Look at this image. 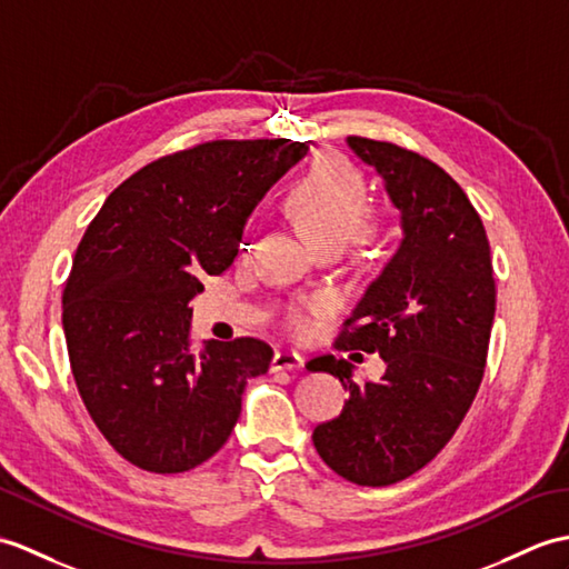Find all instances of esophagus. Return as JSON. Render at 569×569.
Returning <instances> with one entry per match:
<instances>
[{"label":"esophagus","mask_w":569,"mask_h":569,"mask_svg":"<svg viewBox=\"0 0 569 569\" xmlns=\"http://www.w3.org/2000/svg\"><path fill=\"white\" fill-rule=\"evenodd\" d=\"M302 366V356L296 351H276L271 359V371H298Z\"/></svg>","instance_id":"esophagus-1"}]
</instances>
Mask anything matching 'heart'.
Instances as JSON below:
<instances>
[{"label": "heart", "instance_id": "1", "mask_svg": "<svg viewBox=\"0 0 569 569\" xmlns=\"http://www.w3.org/2000/svg\"><path fill=\"white\" fill-rule=\"evenodd\" d=\"M286 210L310 247H345L359 232L368 210V183L347 157L322 154L286 193ZM332 310L320 293L290 302L283 325L298 337L310 335L317 320Z\"/></svg>", "mask_w": 569, "mask_h": 569}]
</instances>
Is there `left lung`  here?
Returning <instances> with one entry per match:
<instances>
[{"instance_id": "left-lung-1", "label": "left lung", "mask_w": 569, "mask_h": 569, "mask_svg": "<svg viewBox=\"0 0 569 569\" xmlns=\"http://www.w3.org/2000/svg\"><path fill=\"white\" fill-rule=\"evenodd\" d=\"M400 210L402 242L345 322L339 349L378 351L386 373L356 386L351 363L317 356L349 390L341 415L312 431L341 478L386 487L425 468L468 415L482 382L495 320V273L485 224L466 191L427 157L351 136Z\"/></svg>"}]
</instances>
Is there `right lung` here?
<instances>
[{
  "label": "right lung",
  "instance_id": "1",
  "mask_svg": "<svg viewBox=\"0 0 569 569\" xmlns=\"http://www.w3.org/2000/svg\"><path fill=\"white\" fill-rule=\"evenodd\" d=\"M306 142L213 140L144 164L106 198L62 290V327L89 417L128 463L183 472L216 456L249 378L273 351L252 337L191 341L201 276L230 267L244 222Z\"/></svg>",
  "mask_w": 569,
  "mask_h": 569
}]
</instances>
